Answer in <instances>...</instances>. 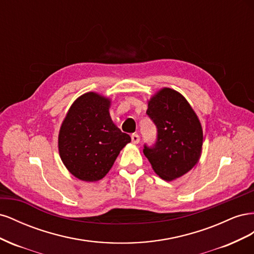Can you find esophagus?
I'll return each instance as SVG.
<instances>
[{
  "label": "esophagus",
  "instance_id": "1",
  "mask_svg": "<svg viewBox=\"0 0 254 254\" xmlns=\"http://www.w3.org/2000/svg\"><path fill=\"white\" fill-rule=\"evenodd\" d=\"M131 141H132L133 144H137V143L140 142V136L137 135V134H135V133L131 134Z\"/></svg>",
  "mask_w": 254,
  "mask_h": 254
}]
</instances>
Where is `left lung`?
I'll list each match as a JSON object with an SVG mask.
<instances>
[{
	"label": "left lung",
	"instance_id": "8db88e82",
	"mask_svg": "<svg viewBox=\"0 0 254 254\" xmlns=\"http://www.w3.org/2000/svg\"><path fill=\"white\" fill-rule=\"evenodd\" d=\"M157 127V141L143 152L152 170L166 181L187 174L201 155L203 133L200 122L179 92L163 88L148 102L146 111Z\"/></svg>",
	"mask_w": 254,
	"mask_h": 254
}]
</instances>
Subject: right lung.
Returning a JSON list of instances; mask_svg holds the SVG:
<instances>
[{"instance_id":"right-lung-1","label":"right lung","mask_w":254,"mask_h":254,"mask_svg":"<svg viewBox=\"0 0 254 254\" xmlns=\"http://www.w3.org/2000/svg\"><path fill=\"white\" fill-rule=\"evenodd\" d=\"M110 104L109 98L94 92L84 93L72 104L60 127V158L79 180L103 179L120 151L131 141L112 122Z\"/></svg>"}]
</instances>
